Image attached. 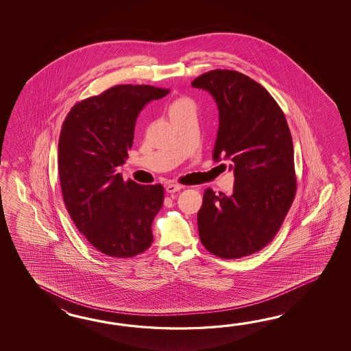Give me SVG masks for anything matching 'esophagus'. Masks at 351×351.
<instances>
[{"label":"esophagus","mask_w":351,"mask_h":351,"mask_svg":"<svg viewBox=\"0 0 351 351\" xmlns=\"http://www.w3.org/2000/svg\"><path fill=\"white\" fill-rule=\"evenodd\" d=\"M182 188H184V186H180V184H177V183H171V184H167V186H165V191H167L168 193H176V192L180 191Z\"/></svg>","instance_id":"34e87169"}]
</instances>
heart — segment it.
Listing matches in <instances>:
<instances>
[{"label": "heart", "mask_w": 351, "mask_h": 351, "mask_svg": "<svg viewBox=\"0 0 351 351\" xmlns=\"http://www.w3.org/2000/svg\"><path fill=\"white\" fill-rule=\"evenodd\" d=\"M186 109H193V104H192L191 100L182 97V99L176 100V101L169 106V115L176 114V112H184Z\"/></svg>", "instance_id": "b5f03b06"}]
</instances>
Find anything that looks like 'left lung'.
<instances>
[{
    "label": "left lung",
    "instance_id": "obj_1",
    "mask_svg": "<svg viewBox=\"0 0 351 351\" xmlns=\"http://www.w3.org/2000/svg\"><path fill=\"white\" fill-rule=\"evenodd\" d=\"M192 86L215 99L219 127L212 158L228 160L231 194L206 189L197 215L203 246L222 258L254 254L276 236L291 207L295 165L291 133L269 91L246 75L213 70Z\"/></svg>",
    "mask_w": 351,
    "mask_h": 351
}]
</instances>
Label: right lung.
Here are the masks:
<instances>
[{
  "instance_id": "add662e5",
  "label": "right lung",
  "mask_w": 351,
  "mask_h": 351,
  "mask_svg": "<svg viewBox=\"0 0 351 351\" xmlns=\"http://www.w3.org/2000/svg\"><path fill=\"white\" fill-rule=\"evenodd\" d=\"M168 93L118 85L73 106L61 128L58 162L67 212L90 245L106 256L134 257L153 242L152 223L165 189L125 182L117 168L133 147L138 115Z\"/></svg>"
}]
</instances>
